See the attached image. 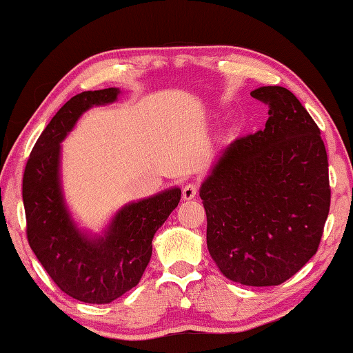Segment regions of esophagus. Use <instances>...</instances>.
I'll list each match as a JSON object with an SVG mask.
<instances>
[{"mask_svg":"<svg viewBox=\"0 0 353 353\" xmlns=\"http://www.w3.org/2000/svg\"><path fill=\"white\" fill-rule=\"evenodd\" d=\"M196 194H198V185L196 183H187L182 190V196L185 201H190L196 198Z\"/></svg>","mask_w":353,"mask_h":353,"instance_id":"esophagus-1","label":"esophagus"}]
</instances>
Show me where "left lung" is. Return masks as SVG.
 Wrapping results in <instances>:
<instances>
[{
	"instance_id": "1",
	"label": "left lung",
	"mask_w": 353,
	"mask_h": 353,
	"mask_svg": "<svg viewBox=\"0 0 353 353\" xmlns=\"http://www.w3.org/2000/svg\"><path fill=\"white\" fill-rule=\"evenodd\" d=\"M250 97L270 107L265 129L224 149L199 196L219 271L241 285L276 286L319 248L328 160L318 124L290 90L260 87Z\"/></svg>"
}]
</instances>
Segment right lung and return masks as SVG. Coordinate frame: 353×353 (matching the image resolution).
I'll list each match as a JSON object with an SVG mask.
<instances>
[{"label": "right lung", "mask_w": 353, "mask_h": 353, "mask_svg": "<svg viewBox=\"0 0 353 353\" xmlns=\"http://www.w3.org/2000/svg\"><path fill=\"white\" fill-rule=\"evenodd\" d=\"M118 94L112 87L65 103L35 141L23 174L29 246L59 288L85 303H109L140 282L155 232L181 201V188H170L130 202L103 236H88L71 219L61 187V143L83 112Z\"/></svg>", "instance_id": "add662e5"}]
</instances>
